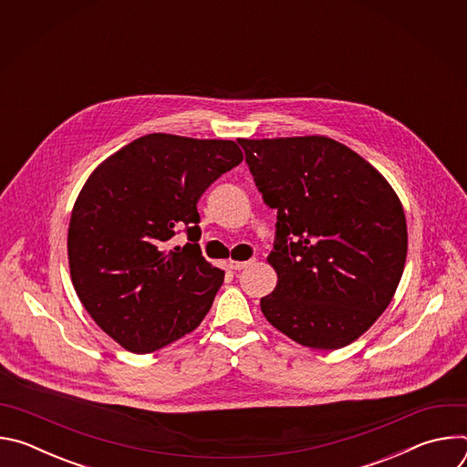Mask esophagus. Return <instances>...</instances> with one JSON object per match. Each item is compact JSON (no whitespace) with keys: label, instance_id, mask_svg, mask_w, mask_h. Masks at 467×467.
Here are the masks:
<instances>
[{"label":"esophagus","instance_id":"1","mask_svg":"<svg viewBox=\"0 0 467 467\" xmlns=\"http://www.w3.org/2000/svg\"><path fill=\"white\" fill-rule=\"evenodd\" d=\"M254 260H245V262H240V260H229V268L231 270H236V272H240V270H245L247 265H251Z\"/></svg>","mask_w":467,"mask_h":467}]
</instances>
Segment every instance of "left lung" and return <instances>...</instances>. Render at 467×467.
<instances>
[{
    "instance_id": "8db88e82",
    "label": "left lung",
    "mask_w": 467,
    "mask_h": 467,
    "mask_svg": "<svg viewBox=\"0 0 467 467\" xmlns=\"http://www.w3.org/2000/svg\"><path fill=\"white\" fill-rule=\"evenodd\" d=\"M264 203L277 211L262 314L294 342L340 349L386 310L409 233L401 202L368 161L328 137L240 139Z\"/></svg>"
}]
</instances>
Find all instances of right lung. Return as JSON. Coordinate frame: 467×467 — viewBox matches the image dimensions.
Segmentation results:
<instances>
[{
	"instance_id": "1",
	"label": "right lung",
	"mask_w": 467,
	"mask_h": 467,
	"mask_svg": "<svg viewBox=\"0 0 467 467\" xmlns=\"http://www.w3.org/2000/svg\"><path fill=\"white\" fill-rule=\"evenodd\" d=\"M242 161L233 140L153 132L87 179L68 227L70 275L85 310L123 349L157 351L211 310L225 272L197 244V202ZM182 226L191 242L168 250Z\"/></svg>"
}]
</instances>
